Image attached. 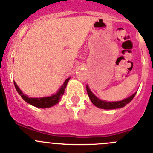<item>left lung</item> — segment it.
<instances>
[{"label": "left lung", "instance_id": "obj_1", "mask_svg": "<svg viewBox=\"0 0 153 153\" xmlns=\"http://www.w3.org/2000/svg\"><path fill=\"white\" fill-rule=\"evenodd\" d=\"M86 89H87L88 95L89 99H91V102L93 104L95 105L96 107L100 108H103V109H115V108H123L125 105H126L127 104H128L132 100V99L134 98V96L135 95L136 92L134 93L133 95L129 96L128 98L126 99H123L122 101H119V102H105V101L100 100L99 99H98L96 96H95L91 91L88 88V85L86 86Z\"/></svg>", "mask_w": 153, "mask_h": 153}]
</instances>
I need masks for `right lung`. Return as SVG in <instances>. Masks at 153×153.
<instances>
[{"label": "right lung", "mask_w": 153, "mask_h": 153, "mask_svg": "<svg viewBox=\"0 0 153 153\" xmlns=\"http://www.w3.org/2000/svg\"><path fill=\"white\" fill-rule=\"evenodd\" d=\"M70 78H67L65 80V82H64L63 85L62 86L59 91L55 94V95H53L50 97H44V98H28L26 95H23L22 91L20 90V88H18V86L17 85L15 82H14V87H15L16 90L18 92L20 95L21 96V98L24 99L26 102L29 103L30 105L33 106H35L37 108H50L51 106L54 105L55 104L58 103V102L60 101V99H62V95H64V92H65V89L66 85H67L68 82L69 81Z\"/></svg>", "instance_id": "add662e5"}]
</instances>
